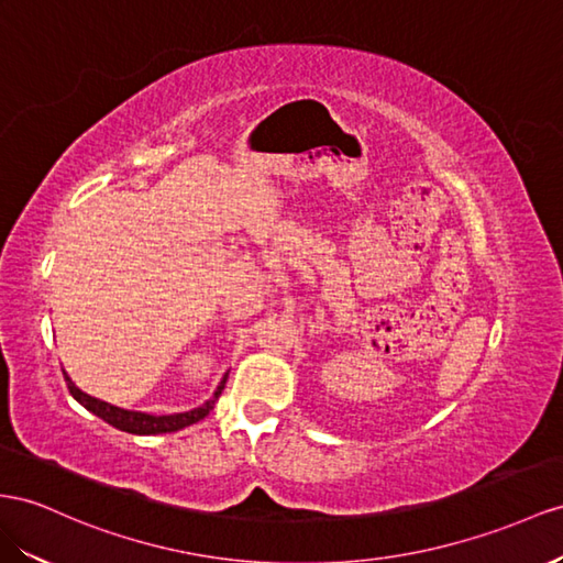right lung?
Returning a JSON list of instances; mask_svg holds the SVG:
<instances>
[{"mask_svg":"<svg viewBox=\"0 0 563 563\" xmlns=\"http://www.w3.org/2000/svg\"><path fill=\"white\" fill-rule=\"evenodd\" d=\"M64 378H66L70 395H74L85 409L92 411L95 416H99V419H104L109 426L125 430V432H133V435H158V432H176L185 426H192V423L201 421L216 407V399L221 397L225 380H228V376L221 380L219 390L213 393V397L207 401V405H201V407H197L192 411H185V413L152 416V413H142V411H125V409H119V407H111V405H107V401L95 399L90 395H85L82 390H78L76 383L70 380L68 376H64Z\"/></svg>","mask_w":563,"mask_h":563,"instance_id":"obj_1","label":"right lung"}]
</instances>
